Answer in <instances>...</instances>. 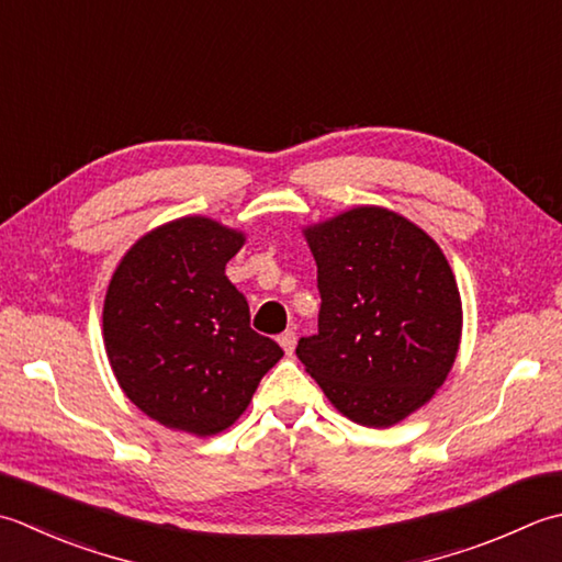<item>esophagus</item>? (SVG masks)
Segmentation results:
<instances>
[{
    "mask_svg": "<svg viewBox=\"0 0 562 562\" xmlns=\"http://www.w3.org/2000/svg\"><path fill=\"white\" fill-rule=\"evenodd\" d=\"M278 340H280V346H282L284 353L292 356V350H294V346H296V334L292 331V328H290V331H284Z\"/></svg>",
    "mask_w": 562,
    "mask_h": 562,
    "instance_id": "34e87169",
    "label": "esophagus"
}]
</instances>
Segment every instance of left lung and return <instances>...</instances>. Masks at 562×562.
<instances>
[{"label":"left lung","instance_id":"obj_1","mask_svg":"<svg viewBox=\"0 0 562 562\" xmlns=\"http://www.w3.org/2000/svg\"><path fill=\"white\" fill-rule=\"evenodd\" d=\"M322 294L318 334L296 358L350 422L387 428L434 397L453 368L463 304L443 250L382 206L304 228Z\"/></svg>","mask_w":562,"mask_h":562}]
</instances>
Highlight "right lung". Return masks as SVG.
<instances>
[{
	"label": "right lung",
	"instance_id": "obj_1",
	"mask_svg": "<svg viewBox=\"0 0 562 562\" xmlns=\"http://www.w3.org/2000/svg\"><path fill=\"white\" fill-rule=\"evenodd\" d=\"M244 244L214 218L182 216L138 238L109 282L104 348L119 387L175 431H224L282 358L252 331L246 296L226 278Z\"/></svg>",
	"mask_w": 562,
	"mask_h": 562
}]
</instances>
